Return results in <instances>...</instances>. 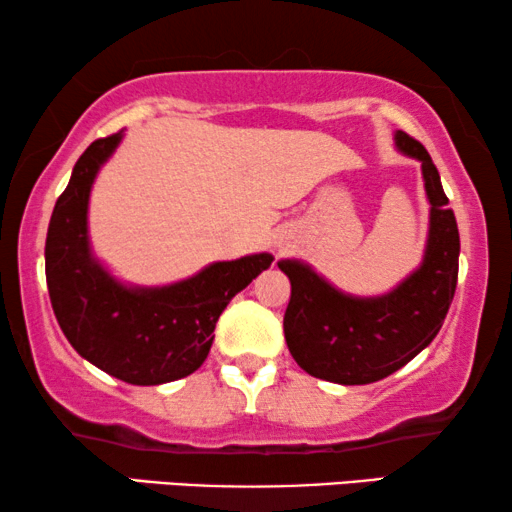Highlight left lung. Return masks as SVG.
I'll list each match as a JSON object with an SVG mask.
<instances>
[{
    "label": "left lung",
    "mask_w": 512,
    "mask_h": 512,
    "mask_svg": "<svg viewBox=\"0 0 512 512\" xmlns=\"http://www.w3.org/2000/svg\"><path fill=\"white\" fill-rule=\"evenodd\" d=\"M396 146L422 163L431 202L426 254L419 268L380 298H354L333 289L310 265L279 261L291 282L284 338L300 368L335 384L382 380L431 345L450 310L459 275V228L429 151L396 132Z\"/></svg>",
    "instance_id": "8db88e82"
}]
</instances>
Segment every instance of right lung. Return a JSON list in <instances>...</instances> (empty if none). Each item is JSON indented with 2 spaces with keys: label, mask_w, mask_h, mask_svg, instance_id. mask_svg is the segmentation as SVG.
<instances>
[{
  "label": "right lung",
  "mask_w": 512,
  "mask_h": 512,
  "mask_svg": "<svg viewBox=\"0 0 512 512\" xmlns=\"http://www.w3.org/2000/svg\"><path fill=\"white\" fill-rule=\"evenodd\" d=\"M123 130L95 139L76 160L46 235V284L55 319L76 352L128 384H165L205 363L226 305L263 270L270 254L212 263L160 289L118 284L88 247V198L95 174Z\"/></svg>",
  "instance_id": "right-lung-1"
}]
</instances>
